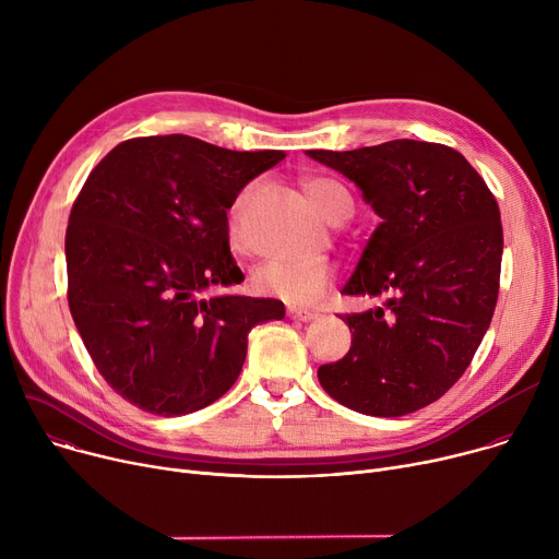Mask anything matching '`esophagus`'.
<instances>
[{"label":"esophagus","instance_id":"obj_1","mask_svg":"<svg viewBox=\"0 0 559 559\" xmlns=\"http://www.w3.org/2000/svg\"><path fill=\"white\" fill-rule=\"evenodd\" d=\"M286 316L290 318V320H299V322H311V320H316L318 318V313L316 311H307V309H288L286 311Z\"/></svg>","mask_w":559,"mask_h":559}]
</instances>
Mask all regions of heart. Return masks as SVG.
Instances as JSON below:
<instances>
[{"label": "heart", "instance_id": "heart-1", "mask_svg": "<svg viewBox=\"0 0 559 559\" xmlns=\"http://www.w3.org/2000/svg\"><path fill=\"white\" fill-rule=\"evenodd\" d=\"M305 190L316 207L331 224L345 222L352 214V197L337 181L329 177H309ZM248 192L239 194L230 207L233 239L239 233L241 210ZM335 280V269L324 257H299V260H273L254 273V286L262 293L277 295L293 305H311L320 299Z\"/></svg>", "mask_w": 559, "mask_h": 559}]
</instances>
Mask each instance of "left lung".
Here are the masks:
<instances>
[{
  "instance_id": "left-lung-1",
  "label": "left lung",
  "mask_w": 559,
  "mask_h": 559,
  "mask_svg": "<svg viewBox=\"0 0 559 559\" xmlns=\"http://www.w3.org/2000/svg\"><path fill=\"white\" fill-rule=\"evenodd\" d=\"M307 154L352 179L380 217L342 293L382 305L340 316L352 349L318 369L320 384L367 416L412 414L463 376L490 326L503 252L497 199L441 143L399 139Z\"/></svg>"
}]
</instances>
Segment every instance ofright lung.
<instances>
[{
	"label": "right lung",
	"instance_id": "1",
	"mask_svg": "<svg viewBox=\"0 0 559 559\" xmlns=\"http://www.w3.org/2000/svg\"><path fill=\"white\" fill-rule=\"evenodd\" d=\"M284 156L141 136L84 181L64 239L69 309L100 376L139 409L181 416L222 399L250 329L284 318L280 299L212 295L243 282L226 212Z\"/></svg>",
	"mask_w": 559,
	"mask_h": 559
}]
</instances>
